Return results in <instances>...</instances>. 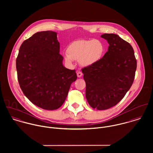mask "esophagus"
<instances>
[{"label": "esophagus", "mask_w": 153, "mask_h": 153, "mask_svg": "<svg viewBox=\"0 0 153 153\" xmlns=\"http://www.w3.org/2000/svg\"><path fill=\"white\" fill-rule=\"evenodd\" d=\"M82 73L80 71H79L77 72V76H78V77L80 78V77L82 76Z\"/></svg>", "instance_id": "obj_1"}]
</instances>
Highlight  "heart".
I'll return each mask as SVG.
<instances>
[{
    "label": "heart",
    "mask_w": 153,
    "mask_h": 153,
    "mask_svg": "<svg viewBox=\"0 0 153 153\" xmlns=\"http://www.w3.org/2000/svg\"><path fill=\"white\" fill-rule=\"evenodd\" d=\"M104 50V45L98 40H77L68 46L64 58L69 63L75 60L79 61L81 65H92L101 59Z\"/></svg>",
    "instance_id": "obj_1"
}]
</instances>
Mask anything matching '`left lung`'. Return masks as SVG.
<instances>
[{
    "instance_id": "left-lung-1",
    "label": "left lung",
    "mask_w": 153,
    "mask_h": 153,
    "mask_svg": "<svg viewBox=\"0 0 153 153\" xmlns=\"http://www.w3.org/2000/svg\"><path fill=\"white\" fill-rule=\"evenodd\" d=\"M109 44L108 51L97 63L82 69L86 83L88 102L94 109L104 110L116 105L131 88L137 60L131 45L118 35L101 36Z\"/></svg>"
}]
</instances>
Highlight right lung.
Segmentation results:
<instances>
[{
  "instance_id": "right-lung-1",
  "label": "right lung",
  "mask_w": 153,
  "mask_h": 153,
  "mask_svg": "<svg viewBox=\"0 0 153 153\" xmlns=\"http://www.w3.org/2000/svg\"><path fill=\"white\" fill-rule=\"evenodd\" d=\"M57 33L38 32L22 43L16 58L18 79L24 95L35 105L58 109L65 101L75 70L62 65Z\"/></svg>"
}]
</instances>
